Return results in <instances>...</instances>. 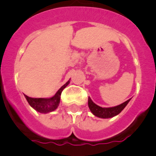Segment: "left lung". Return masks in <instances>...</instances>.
Wrapping results in <instances>:
<instances>
[{"mask_svg":"<svg viewBox=\"0 0 156 156\" xmlns=\"http://www.w3.org/2000/svg\"><path fill=\"white\" fill-rule=\"evenodd\" d=\"M129 100L126 101L125 102L119 105L115 106V107H111V108H102L100 106L97 105L95 103L93 102V101L90 99V98H88V106L90 108V112L95 115V116L102 118V119H108L112 118L118 114H119L122 109L126 106V105L129 103Z\"/></svg>","mask_w":156,"mask_h":156,"instance_id":"1","label":"left lung"}]
</instances>
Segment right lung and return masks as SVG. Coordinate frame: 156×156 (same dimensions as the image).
Returning a JSON list of instances; mask_svg holds the SVG:
<instances>
[{
  "label": "right lung",
  "mask_w": 156,
  "mask_h": 156,
  "mask_svg": "<svg viewBox=\"0 0 156 156\" xmlns=\"http://www.w3.org/2000/svg\"><path fill=\"white\" fill-rule=\"evenodd\" d=\"M69 83V80L66 82L62 87L57 91V93L50 98H33L25 95V98L27 100L30 105L34 108L36 111L39 112L41 113H48L50 112L55 110L58 106L60 102V97L63 89Z\"/></svg>",
  "instance_id": "right-lung-1"
}]
</instances>
